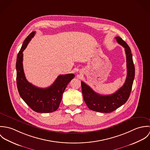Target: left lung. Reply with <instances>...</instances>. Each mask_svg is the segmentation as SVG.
<instances>
[{"label":"left lung","mask_w":150,"mask_h":150,"mask_svg":"<svg viewBox=\"0 0 150 150\" xmlns=\"http://www.w3.org/2000/svg\"><path fill=\"white\" fill-rule=\"evenodd\" d=\"M117 42L124 48L127 56V76L125 83L118 91L111 95H100L81 81L82 92L84 100L88 107L93 111L110 113L123 105L128 99L134 78V65L132 54L128 45L120 37L115 38Z\"/></svg>","instance_id":"1"}]
</instances>
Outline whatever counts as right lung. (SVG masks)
Segmentation results:
<instances>
[{"label":"right lung","mask_w":150,"mask_h":150,"mask_svg":"<svg viewBox=\"0 0 150 150\" xmlns=\"http://www.w3.org/2000/svg\"><path fill=\"white\" fill-rule=\"evenodd\" d=\"M35 33V32H32L26 38L18 54L16 62L17 86L22 99L33 111L41 113L52 112L58 108L64 91L75 75H59L51 86L45 88H38L27 81L23 69L22 52Z\"/></svg>","instance_id":"add662e5"}]
</instances>
